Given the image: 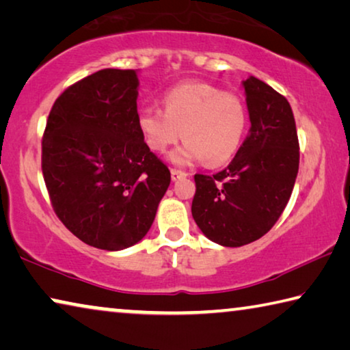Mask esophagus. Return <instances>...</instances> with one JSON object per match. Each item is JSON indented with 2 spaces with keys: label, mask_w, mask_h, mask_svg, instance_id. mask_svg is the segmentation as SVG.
Masks as SVG:
<instances>
[{
  "label": "esophagus",
  "mask_w": 350,
  "mask_h": 350,
  "mask_svg": "<svg viewBox=\"0 0 350 350\" xmlns=\"http://www.w3.org/2000/svg\"><path fill=\"white\" fill-rule=\"evenodd\" d=\"M170 175H172V181H178V180L186 178V176H187L186 172L178 170V169H172L170 170Z\"/></svg>",
  "instance_id": "obj_1"
}]
</instances>
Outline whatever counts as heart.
<instances>
[{"instance_id": "heart-1", "label": "heart", "mask_w": 350, "mask_h": 350, "mask_svg": "<svg viewBox=\"0 0 350 350\" xmlns=\"http://www.w3.org/2000/svg\"><path fill=\"white\" fill-rule=\"evenodd\" d=\"M164 111L142 108L137 125L146 144L164 153L185 137V146L172 154L176 164L202 161L211 165L226 163L242 144L248 111L239 96L208 83H183L167 91Z\"/></svg>"}]
</instances>
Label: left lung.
Instances as JSON below:
<instances>
[{"label":"left lung","instance_id":"obj_1","mask_svg":"<svg viewBox=\"0 0 350 350\" xmlns=\"http://www.w3.org/2000/svg\"><path fill=\"white\" fill-rule=\"evenodd\" d=\"M243 88L248 136L228 167L193 176V220L209 240L231 248L270 231L288 203L299 169V142L288 100L253 76Z\"/></svg>","mask_w":350,"mask_h":350}]
</instances>
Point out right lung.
<instances>
[{
    "label": "right lung",
    "instance_id": "right-lung-1",
    "mask_svg": "<svg viewBox=\"0 0 350 350\" xmlns=\"http://www.w3.org/2000/svg\"><path fill=\"white\" fill-rule=\"evenodd\" d=\"M135 70H100L68 87L51 108L42 170L54 213L77 239L107 251L146 236L170 170L137 125Z\"/></svg>",
    "mask_w": 350,
    "mask_h": 350
}]
</instances>
